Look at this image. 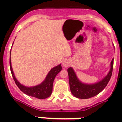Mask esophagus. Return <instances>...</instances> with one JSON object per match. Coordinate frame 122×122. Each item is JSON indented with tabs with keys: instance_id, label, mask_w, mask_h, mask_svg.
<instances>
[{
	"instance_id": "obj_1",
	"label": "esophagus",
	"mask_w": 122,
	"mask_h": 122,
	"mask_svg": "<svg viewBox=\"0 0 122 122\" xmlns=\"http://www.w3.org/2000/svg\"><path fill=\"white\" fill-rule=\"evenodd\" d=\"M70 60H69V59H66L63 61V63H62V64H63V66L65 67V68H67V67H68L70 65Z\"/></svg>"
}]
</instances>
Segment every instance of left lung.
<instances>
[{"label":"left lung","mask_w":122,"mask_h":122,"mask_svg":"<svg viewBox=\"0 0 122 122\" xmlns=\"http://www.w3.org/2000/svg\"><path fill=\"white\" fill-rule=\"evenodd\" d=\"M113 68V59L111 62V68L108 74L102 80L94 84H85L78 80L73 69H68L70 91L75 97L79 99H89L96 96L106 87L110 81Z\"/></svg>","instance_id":"8db88e82"}]
</instances>
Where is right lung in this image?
Listing matches in <instances>:
<instances>
[{"label":"right lung","mask_w":122,"mask_h":122,"mask_svg":"<svg viewBox=\"0 0 122 122\" xmlns=\"http://www.w3.org/2000/svg\"><path fill=\"white\" fill-rule=\"evenodd\" d=\"M9 65H10V71L12 73V77L14 79L15 83L18 87V88L21 90L23 93L26 94L30 96L34 97L36 98L43 99L47 98L49 97L52 92V85H53L54 80L56 76L62 70V67L61 65H59L57 66L52 68L49 73L46 76L44 81L38 85L34 87H28L24 86L19 82L14 76V73L12 71V66H11V60H10V59H9Z\"/></svg>","instance_id":"obj_1"}]
</instances>
